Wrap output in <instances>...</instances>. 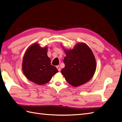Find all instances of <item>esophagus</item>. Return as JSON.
<instances>
[{"label":"esophagus","mask_w":122,"mask_h":122,"mask_svg":"<svg viewBox=\"0 0 122 122\" xmlns=\"http://www.w3.org/2000/svg\"><path fill=\"white\" fill-rule=\"evenodd\" d=\"M56 68H57V69H58V70L59 71H60V70H61V67H60V66H56Z\"/></svg>","instance_id":"34e87169"}]
</instances>
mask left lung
I'll return each instance as SVG.
<instances>
[{"instance_id":"8db88e82","label":"left lung","mask_w":122,"mask_h":122,"mask_svg":"<svg viewBox=\"0 0 122 122\" xmlns=\"http://www.w3.org/2000/svg\"><path fill=\"white\" fill-rule=\"evenodd\" d=\"M63 48L66 56L61 72L66 80L74 86L88 82L95 73L96 60L91 48L85 43H78L72 49Z\"/></svg>"}]
</instances>
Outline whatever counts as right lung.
<instances>
[{"label":"right lung","mask_w":122,"mask_h":122,"mask_svg":"<svg viewBox=\"0 0 122 122\" xmlns=\"http://www.w3.org/2000/svg\"><path fill=\"white\" fill-rule=\"evenodd\" d=\"M47 47H42L35 43L29 46L22 61V71L26 78L39 85L48 82L58 71L51 64L47 56Z\"/></svg>","instance_id":"1"}]
</instances>
